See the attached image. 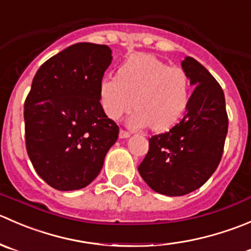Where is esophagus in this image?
I'll list each match as a JSON object with an SVG mask.
<instances>
[{
	"label": "esophagus",
	"instance_id": "34e87169",
	"mask_svg": "<svg viewBox=\"0 0 251 251\" xmlns=\"http://www.w3.org/2000/svg\"><path fill=\"white\" fill-rule=\"evenodd\" d=\"M129 136H130V133H129V131L125 130V129H121V130H120V138L121 139L129 138Z\"/></svg>",
	"mask_w": 251,
	"mask_h": 251
}]
</instances>
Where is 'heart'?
Here are the masks:
<instances>
[{"instance_id": "b5f03b06", "label": "heart", "mask_w": 251, "mask_h": 251, "mask_svg": "<svg viewBox=\"0 0 251 251\" xmlns=\"http://www.w3.org/2000/svg\"><path fill=\"white\" fill-rule=\"evenodd\" d=\"M134 100H133L132 99ZM190 100V79L177 66H168L152 54L128 57L117 76H106L99 85V101L110 120H118L133 108V128L149 126L162 131L179 121Z\"/></svg>"}]
</instances>
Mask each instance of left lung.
<instances>
[{"label":"left lung","mask_w":251,"mask_h":251,"mask_svg":"<svg viewBox=\"0 0 251 251\" xmlns=\"http://www.w3.org/2000/svg\"><path fill=\"white\" fill-rule=\"evenodd\" d=\"M182 67L195 85L187 112L166 133L149 139L139 173L155 192L168 197L189 194L207 182L222 158L228 116L218 81L193 57Z\"/></svg>","instance_id":"left-lung-1"}]
</instances>
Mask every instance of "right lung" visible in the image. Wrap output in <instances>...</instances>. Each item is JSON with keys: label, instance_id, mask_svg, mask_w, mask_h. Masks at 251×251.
Returning a JSON list of instances; mask_svg holds the SVG:
<instances>
[{"label": "right lung", "instance_id": "1", "mask_svg": "<svg viewBox=\"0 0 251 251\" xmlns=\"http://www.w3.org/2000/svg\"><path fill=\"white\" fill-rule=\"evenodd\" d=\"M111 52L106 45L79 42L47 59L34 76L24 102L26 151L54 189L90 184L118 139L120 128L99 101Z\"/></svg>", "mask_w": 251, "mask_h": 251}]
</instances>
